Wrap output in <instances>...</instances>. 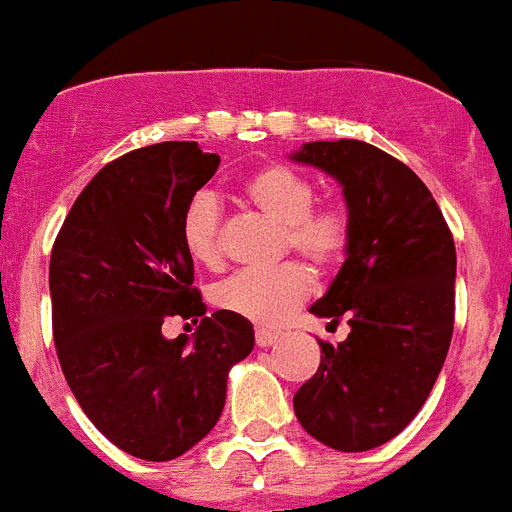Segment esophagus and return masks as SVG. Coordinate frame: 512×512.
<instances>
[{"label": "esophagus", "mask_w": 512, "mask_h": 512, "mask_svg": "<svg viewBox=\"0 0 512 512\" xmlns=\"http://www.w3.org/2000/svg\"><path fill=\"white\" fill-rule=\"evenodd\" d=\"M279 338H282V333H279V330H271V328H256V343H259L261 348L271 346V343H277Z\"/></svg>", "instance_id": "obj_1"}]
</instances>
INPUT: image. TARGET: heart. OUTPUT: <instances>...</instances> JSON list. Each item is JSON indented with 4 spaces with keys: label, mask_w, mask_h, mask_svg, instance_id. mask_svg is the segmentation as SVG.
Listing matches in <instances>:
<instances>
[{
    "label": "heart",
    "mask_w": 512,
    "mask_h": 512,
    "mask_svg": "<svg viewBox=\"0 0 512 512\" xmlns=\"http://www.w3.org/2000/svg\"><path fill=\"white\" fill-rule=\"evenodd\" d=\"M248 205L282 225V248L297 251L320 269L341 264L354 243V215L341 200H315V187L295 166L271 161L243 182ZM189 256L202 266L225 259L223 207L212 192H197L182 215ZM312 274L300 261L269 271H238L212 289L217 310L259 325H279L307 300Z\"/></svg>",
    "instance_id": "obj_1"
}]
</instances>
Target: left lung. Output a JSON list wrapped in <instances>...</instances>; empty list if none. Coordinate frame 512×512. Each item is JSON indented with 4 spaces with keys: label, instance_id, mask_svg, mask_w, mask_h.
Here are the masks:
<instances>
[{
    "label": "left lung",
    "instance_id": "1",
    "mask_svg": "<svg viewBox=\"0 0 512 512\" xmlns=\"http://www.w3.org/2000/svg\"><path fill=\"white\" fill-rule=\"evenodd\" d=\"M295 161L336 176L354 243L312 315L351 333L320 341V366L295 395L312 438L338 451L377 449L418 415L454 333V235L410 166L364 140H315Z\"/></svg>",
    "mask_w": 512,
    "mask_h": 512
}]
</instances>
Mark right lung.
Returning <instances> with one entry per match:
<instances>
[{
	"label": "right lung",
	"instance_id": "add662e5",
	"mask_svg": "<svg viewBox=\"0 0 512 512\" xmlns=\"http://www.w3.org/2000/svg\"><path fill=\"white\" fill-rule=\"evenodd\" d=\"M220 166L194 140L135 148L104 166L51 251L53 341L81 410L117 449L169 461L215 428L230 366L253 351L248 320L205 315L182 215ZM200 322L193 346L166 317Z\"/></svg>",
	"mask_w": 512,
	"mask_h": 512
}]
</instances>
